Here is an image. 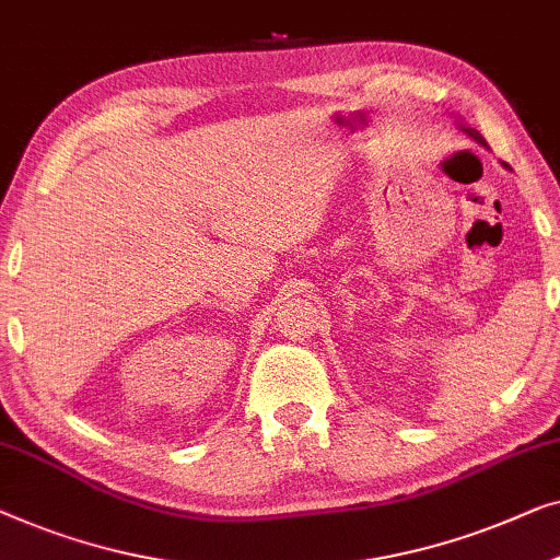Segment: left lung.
<instances>
[{
	"label": "left lung",
	"instance_id": "8db88e82",
	"mask_svg": "<svg viewBox=\"0 0 560 560\" xmlns=\"http://www.w3.org/2000/svg\"><path fill=\"white\" fill-rule=\"evenodd\" d=\"M462 131H465V133L469 136V139H475L477 143H482V145H485V139H482V136H480V133H477V131H475V128H462Z\"/></svg>",
	"mask_w": 560,
	"mask_h": 560
}]
</instances>
